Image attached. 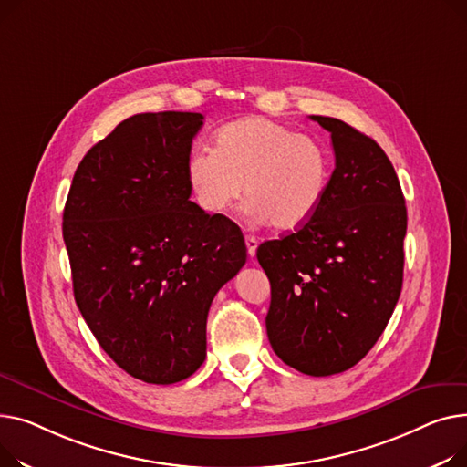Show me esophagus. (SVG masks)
<instances>
[{
	"instance_id": "obj_1",
	"label": "esophagus",
	"mask_w": 467,
	"mask_h": 467,
	"mask_svg": "<svg viewBox=\"0 0 467 467\" xmlns=\"http://www.w3.org/2000/svg\"><path fill=\"white\" fill-rule=\"evenodd\" d=\"M244 244H246V253H249L251 258L256 256V249H258V239L254 235H246L244 237Z\"/></svg>"
}]
</instances>
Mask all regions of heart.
I'll list each match as a JSON object with an SVG mask.
<instances>
[{
    "label": "heart",
    "instance_id": "b5f03b06",
    "mask_svg": "<svg viewBox=\"0 0 467 467\" xmlns=\"http://www.w3.org/2000/svg\"><path fill=\"white\" fill-rule=\"evenodd\" d=\"M184 173L192 198L205 213H230L244 184L246 209L279 232L311 221L332 175L330 156L317 140L265 117H246L218 130L214 150H192Z\"/></svg>",
    "mask_w": 467,
    "mask_h": 467
}]
</instances>
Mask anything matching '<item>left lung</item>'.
Listing matches in <instances>:
<instances>
[{"instance_id": "left-lung-1", "label": "left lung", "mask_w": 467, "mask_h": 467, "mask_svg": "<svg viewBox=\"0 0 467 467\" xmlns=\"http://www.w3.org/2000/svg\"><path fill=\"white\" fill-rule=\"evenodd\" d=\"M330 131L336 170L307 224L258 246L271 283L267 337L279 358L313 377L347 371L377 343L403 283L407 209L390 163L371 137L313 115Z\"/></svg>"}]
</instances>
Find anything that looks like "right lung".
<instances>
[{"instance_id":"add662e5","label":"right lung","mask_w":467,"mask_h":467,"mask_svg":"<svg viewBox=\"0 0 467 467\" xmlns=\"http://www.w3.org/2000/svg\"><path fill=\"white\" fill-rule=\"evenodd\" d=\"M202 126L200 113L126 119L82 158L64 209L77 307L111 360L150 385L203 364L211 301L246 262L230 218L190 202Z\"/></svg>"}]
</instances>
